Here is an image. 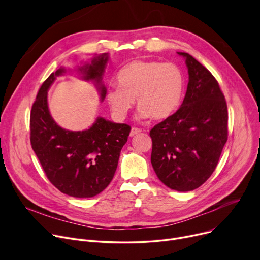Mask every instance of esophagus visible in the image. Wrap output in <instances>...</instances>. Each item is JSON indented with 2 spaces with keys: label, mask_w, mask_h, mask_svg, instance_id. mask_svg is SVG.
Listing matches in <instances>:
<instances>
[{
  "label": "esophagus",
  "mask_w": 260,
  "mask_h": 260,
  "mask_svg": "<svg viewBox=\"0 0 260 260\" xmlns=\"http://www.w3.org/2000/svg\"><path fill=\"white\" fill-rule=\"evenodd\" d=\"M142 131L140 129V128H138V127H133L132 129H131V133H129V136L131 137H134V136H136V135H138V134H140Z\"/></svg>",
  "instance_id": "34e87169"
}]
</instances>
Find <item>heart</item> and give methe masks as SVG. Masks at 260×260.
<instances>
[{"label": "heart", "instance_id": "b5f03b06", "mask_svg": "<svg viewBox=\"0 0 260 260\" xmlns=\"http://www.w3.org/2000/svg\"><path fill=\"white\" fill-rule=\"evenodd\" d=\"M117 85L106 92V101L115 118L122 120L136 103L138 115L145 119L170 117L180 106L184 92V76L174 63L156 60H135L122 68Z\"/></svg>", "mask_w": 260, "mask_h": 260}]
</instances>
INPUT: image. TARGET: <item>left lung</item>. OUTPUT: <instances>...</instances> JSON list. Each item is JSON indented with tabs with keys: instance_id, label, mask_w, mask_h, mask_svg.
I'll return each instance as SVG.
<instances>
[{
	"instance_id": "obj_1",
	"label": "left lung",
	"mask_w": 260,
	"mask_h": 260,
	"mask_svg": "<svg viewBox=\"0 0 260 260\" xmlns=\"http://www.w3.org/2000/svg\"><path fill=\"white\" fill-rule=\"evenodd\" d=\"M188 69L187 90L176 113L150 131L151 164L171 189L190 191L212 175L228 141V106L217 80L193 56L178 52Z\"/></svg>"
}]
</instances>
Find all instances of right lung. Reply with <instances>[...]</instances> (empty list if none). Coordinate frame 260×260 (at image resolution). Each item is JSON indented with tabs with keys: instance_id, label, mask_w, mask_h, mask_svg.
<instances>
[{
	"instance_id": "right-lung-1",
	"label": "right lung",
	"mask_w": 260,
	"mask_h": 260,
	"mask_svg": "<svg viewBox=\"0 0 260 260\" xmlns=\"http://www.w3.org/2000/svg\"><path fill=\"white\" fill-rule=\"evenodd\" d=\"M108 60L109 53H102L77 69L83 80L93 82L101 102L107 92L103 76ZM66 72L59 68L52 73L37 94L29 120L30 144L47 178L59 191L74 198H92L112 181L131 126L98 117L88 129L60 127L49 112L47 92Z\"/></svg>"
}]
</instances>
